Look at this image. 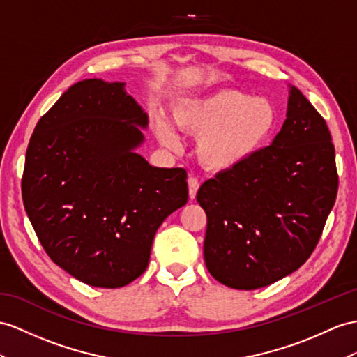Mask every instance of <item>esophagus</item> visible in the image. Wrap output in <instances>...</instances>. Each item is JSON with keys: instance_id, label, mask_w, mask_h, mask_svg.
<instances>
[{"instance_id": "1", "label": "esophagus", "mask_w": 357, "mask_h": 357, "mask_svg": "<svg viewBox=\"0 0 357 357\" xmlns=\"http://www.w3.org/2000/svg\"><path fill=\"white\" fill-rule=\"evenodd\" d=\"M188 195H190V199H195L196 197V193H197V190H199V187H200V182H199V179L196 178V176H193V175H190V178H188Z\"/></svg>"}]
</instances>
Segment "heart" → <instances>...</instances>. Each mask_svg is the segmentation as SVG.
<instances>
[{"label": "heart", "mask_w": 357, "mask_h": 357, "mask_svg": "<svg viewBox=\"0 0 357 357\" xmlns=\"http://www.w3.org/2000/svg\"><path fill=\"white\" fill-rule=\"evenodd\" d=\"M172 119L179 131L199 137L197 157L213 170H229L250 160L278 126V112L268 99L252 98L236 89L181 100L173 107ZM157 135L167 148L179 144L167 122L158 121Z\"/></svg>", "instance_id": "heart-1"}]
</instances>
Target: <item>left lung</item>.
I'll return each instance as SVG.
<instances>
[{
	"instance_id": "obj_1",
	"label": "left lung",
	"mask_w": 357,
	"mask_h": 357,
	"mask_svg": "<svg viewBox=\"0 0 357 357\" xmlns=\"http://www.w3.org/2000/svg\"><path fill=\"white\" fill-rule=\"evenodd\" d=\"M337 182L324 117L292 86L273 143L197 191L211 276L235 289H257L300 268L323 234Z\"/></svg>"
}]
</instances>
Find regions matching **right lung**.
I'll return each mask as SVG.
<instances>
[{
  "label": "right lung",
  "mask_w": 357,
  "mask_h": 357,
  "mask_svg": "<svg viewBox=\"0 0 357 357\" xmlns=\"http://www.w3.org/2000/svg\"><path fill=\"white\" fill-rule=\"evenodd\" d=\"M148 116L122 83L72 86L34 128L22 199L48 257L70 276L119 288L148 268L155 232L188 200L187 172L132 152Z\"/></svg>",
  "instance_id": "right-lung-1"
}]
</instances>
